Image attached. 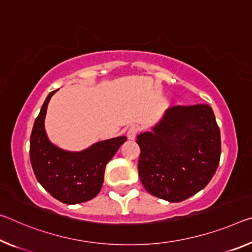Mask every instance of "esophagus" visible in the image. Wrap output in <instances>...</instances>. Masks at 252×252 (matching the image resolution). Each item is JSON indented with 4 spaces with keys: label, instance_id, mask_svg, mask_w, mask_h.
I'll return each instance as SVG.
<instances>
[{
    "label": "esophagus",
    "instance_id": "esophagus-1",
    "mask_svg": "<svg viewBox=\"0 0 252 252\" xmlns=\"http://www.w3.org/2000/svg\"><path fill=\"white\" fill-rule=\"evenodd\" d=\"M138 133V129L135 126H131L129 130H127L126 132V137L129 140H134L135 139V135Z\"/></svg>",
    "mask_w": 252,
    "mask_h": 252
}]
</instances>
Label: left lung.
I'll list each match as a JSON object with an SVG mask.
<instances>
[{
	"instance_id": "obj_1",
	"label": "left lung",
	"mask_w": 252,
	"mask_h": 252,
	"mask_svg": "<svg viewBox=\"0 0 252 252\" xmlns=\"http://www.w3.org/2000/svg\"><path fill=\"white\" fill-rule=\"evenodd\" d=\"M137 143L143 187L171 203L185 201L204 189L221 156V134L207 104L169 107L153 131L138 135Z\"/></svg>"
}]
</instances>
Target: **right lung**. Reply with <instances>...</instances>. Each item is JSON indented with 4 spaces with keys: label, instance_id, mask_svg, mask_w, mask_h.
<instances>
[{
    "label": "right lung",
    "instance_id": "add662e5",
    "mask_svg": "<svg viewBox=\"0 0 252 252\" xmlns=\"http://www.w3.org/2000/svg\"><path fill=\"white\" fill-rule=\"evenodd\" d=\"M57 91L48 94L34 121L30 137V161L37 181L51 196L65 204H78L99 193L106 163L126 137L98 141L81 151L55 146L47 137L45 118L50 98Z\"/></svg>",
    "mask_w": 252,
    "mask_h": 252
}]
</instances>
